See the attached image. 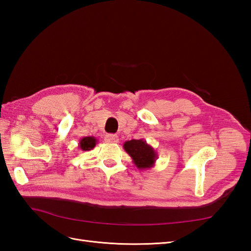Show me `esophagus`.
Here are the masks:
<instances>
[{"label": "esophagus", "mask_w": 251, "mask_h": 251, "mask_svg": "<svg viewBox=\"0 0 251 251\" xmlns=\"http://www.w3.org/2000/svg\"><path fill=\"white\" fill-rule=\"evenodd\" d=\"M104 141H105V142L116 143V142H118V141H119V138H118V136H117V135H115V134H108V135H105Z\"/></svg>", "instance_id": "esophagus-1"}]
</instances>
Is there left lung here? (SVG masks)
<instances>
[{
  "instance_id": "1",
  "label": "left lung",
  "mask_w": 251,
  "mask_h": 251,
  "mask_svg": "<svg viewBox=\"0 0 251 251\" xmlns=\"http://www.w3.org/2000/svg\"><path fill=\"white\" fill-rule=\"evenodd\" d=\"M124 149L133 159V163L139 170H148L153 168L158 155L153 147L143 139H132L124 143Z\"/></svg>"
}]
</instances>
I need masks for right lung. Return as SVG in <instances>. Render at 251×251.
Masks as SVG:
<instances>
[{
  "mask_svg": "<svg viewBox=\"0 0 251 251\" xmlns=\"http://www.w3.org/2000/svg\"><path fill=\"white\" fill-rule=\"evenodd\" d=\"M96 143H97V139L95 137H93V136H88V137H83L79 140L78 148L81 151H90L94 149Z\"/></svg>",
  "mask_w": 251,
  "mask_h": 251,
  "instance_id": "obj_1",
  "label": "right lung"
}]
</instances>
